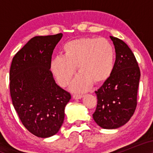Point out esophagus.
Segmentation results:
<instances>
[{
  "mask_svg": "<svg viewBox=\"0 0 153 153\" xmlns=\"http://www.w3.org/2000/svg\"><path fill=\"white\" fill-rule=\"evenodd\" d=\"M82 94H74L73 95V99H80L81 98H82Z\"/></svg>",
  "mask_w": 153,
  "mask_h": 153,
  "instance_id": "esophagus-1",
  "label": "esophagus"
}]
</instances>
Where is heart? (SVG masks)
<instances>
[{
    "instance_id": "1",
    "label": "heart",
    "mask_w": 153,
    "mask_h": 153,
    "mask_svg": "<svg viewBox=\"0 0 153 153\" xmlns=\"http://www.w3.org/2000/svg\"><path fill=\"white\" fill-rule=\"evenodd\" d=\"M65 55H57L50 62V71L62 87L71 82L78 65L80 73L72 82L74 91H86L94 83L107 80L114 65V50L104 38H80L63 47Z\"/></svg>"
}]
</instances>
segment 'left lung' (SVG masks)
I'll return each mask as SVG.
<instances>
[{
	"label": "left lung",
	"instance_id": "left-lung-1",
	"mask_svg": "<svg viewBox=\"0 0 153 153\" xmlns=\"http://www.w3.org/2000/svg\"><path fill=\"white\" fill-rule=\"evenodd\" d=\"M116 60L111 74L97 91V106L93 118L103 129H117L134 114L137 104L140 71L134 54L122 39L110 36Z\"/></svg>",
	"mask_w": 153,
	"mask_h": 153
}]
</instances>
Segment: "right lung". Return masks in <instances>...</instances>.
Here are the masks:
<instances>
[{
  "instance_id": "1",
  "label": "right lung",
  "mask_w": 153,
  "mask_h": 153,
  "mask_svg": "<svg viewBox=\"0 0 153 153\" xmlns=\"http://www.w3.org/2000/svg\"><path fill=\"white\" fill-rule=\"evenodd\" d=\"M62 33L31 38L15 54L10 68V94L23 125L38 137L58 132L70 93L54 81L50 71L53 50Z\"/></svg>"
}]
</instances>
